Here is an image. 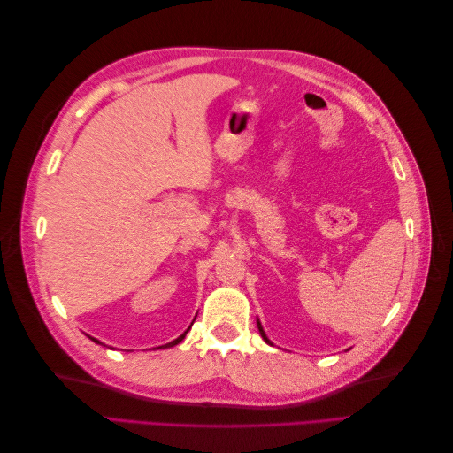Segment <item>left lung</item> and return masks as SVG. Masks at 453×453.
I'll return each instance as SVG.
<instances>
[{"instance_id":"8db88e82","label":"left lung","mask_w":453,"mask_h":453,"mask_svg":"<svg viewBox=\"0 0 453 453\" xmlns=\"http://www.w3.org/2000/svg\"><path fill=\"white\" fill-rule=\"evenodd\" d=\"M258 331H260V336H263V338H265V342H266V344H270V340L266 338V334H265V331H263V326H260V323H258Z\"/></svg>"}]
</instances>
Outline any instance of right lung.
<instances>
[{
    "mask_svg": "<svg viewBox=\"0 0 453 453\" xmlns=\"http://www.w3.org/2000/svg\"><path fill=\"white\" fill-rule=\"evenodd\" d=\"M187 333H188V328H187V331H185V333H183V334H181L180 338H177V340H173V342H170V344H166V346H160V348H170V346H175V344H180V342H181V340L185 338V334H187ZM92 340H94V338H92ZM94 342H98V340H94Z\"/></svg>",
    "mask_w": 453,
    "mask_h": 453,
    "instance_id": "add662e5",
    "label": "right lung"
}]
</instances>
